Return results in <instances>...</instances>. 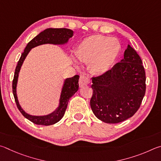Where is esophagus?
<instances>
[{"instance_id": "obj_1", "label": "esophagus", "mask_w": 161, "mask_h": 161, "mask_svg": "<svg viewBox=\"0 0 161 161\" xmlns=\"http://www.w3.org/2000/svg\"><path fill=\"white\" fill-rule=\"evenodd\" d=\"M90 83H91V81H90L88 76L84 74L80 75V79H79V86H80V88L89 85Z\"/></svg>"}]
</instances>
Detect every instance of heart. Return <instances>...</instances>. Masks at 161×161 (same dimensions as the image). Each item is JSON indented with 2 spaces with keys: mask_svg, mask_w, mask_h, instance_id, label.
I'll use <instances>...</instances> for the list:
<instances>
[{
  "mask_svg": "<svg viewBox=\"0 0 161 161\" xmlns=\"http://www.w3.org/2000/svg\"><path fill=\"white\" fill-rule=\"evenodd\" d=\"M120 44L117 39L95 35L84 39L75 51L79 60L91 63L95 73H103L110 69L119 54Z\"/></svg>",
  "mask_w": 161,
  "mask_h": 161,
  "instance_id": "heart-1",
  "label": "heart"
}]
</instances>
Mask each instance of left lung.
Wrapping results in <instances>:
<instances>
[{
    "label": "left lung",
    "mask_w": 161,
    "mask_h": 161,
    "mask_svg": "<svg viewBox=\"0 0 161 161\" xmlns=\"http://www.w3.org/2000/svg\"><path fill=\"white\" fill-rule=\"evenodd\" d=\"M142 58L128 44L124 58L103 74L92 78L91 107L100 120L116 124L131 117L146 92V73Z\"/></svg>",
    "instance_id": "left-lung-1"
}]
</instances>
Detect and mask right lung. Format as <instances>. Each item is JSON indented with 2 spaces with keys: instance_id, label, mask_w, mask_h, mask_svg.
Here are the masks:
<instances>
[{
  "instance_id": "add662e5",
  "label": "right lung",
  "mask_w": 161,
  "mask_h": 161,
  "mask_svg": "<svg viewBox=\"0 0 161 161\" xmlns=\"http://www.w3.org/2000/svg\"><path fill=\"white\" fill-rule=\"evenodd\" d=\"M73 32L71 30L66 29V28H49V29H46L43 32L39 33L38 35H36L27 44L24 50V52L22 53L18 62L13 80V93L14 98H15L16 105L22 114L27 119H29L34 124H36V125L44 126L52 125L62 119L65 114V112H66L69 99L75 94V92L78 89L79 75H75L72 78H67L65 80L63 88H62L60 101H59V106L56 109V110L49 114L45 115V116H32V115L27 114L21 108L16 94V86L17 83H18V74L22 64L26 58L28 53L32 48L44 44H65L68 42L69 39L73 36Z\"/></svg>"
}]
</instances>
